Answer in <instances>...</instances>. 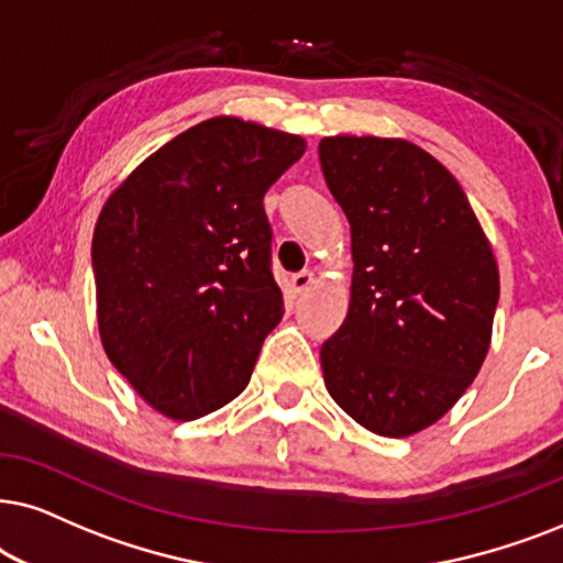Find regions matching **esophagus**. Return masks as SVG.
Here are the masks:
<instances>
[{"instance_id": "esophagus-1", "label": "esophagus", "mask_w": 563, "mask_h": 563, "mask_svg": "<svg viewBox=\"0 0 563 563\" xmlns=\"http://www.w3.org/2000/svg\"><path fill=\"white\" fill-rule=\"evenodd\" d=\"M313 283V273H309V269H303V273H296L294 277H290V286H294L296 294H303V290H309Z\"/></svg>"}]
</instances>
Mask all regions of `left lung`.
Listing matches in <instances>:
<instances>
[{
    "mask_svg": "<svg viewBox=\"0 0 563 563\" xmlns=\"http://www.w3.org/2000/svg\"><path fill=\"white\" fill-rule=\"evenodd\" d=\"M352 234V296L321 344L332 399L384 438L438 422L489 350L499 273L455 177L399 139H321Z\"/></svg>",
    "mask_w": 563,
    "mask_h": 563,
    "instance_id": "left-lung-1",
    "label": "left lung"
}]
</instances>
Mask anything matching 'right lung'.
<instances>
[{"mask_svg": "<svg viewBox=\"0 0 563 563\" xmlns=\"http://www.w3.org/2000/svg\"><path fill=\"white\" fill-rule=\"evenodd\" d=\"M303 152L290 133L211 118L104 203L92 239L102 347L162 415H211L250 384L286 313L262 198Z\"/></svg>", "mask_w": 563, "mask_h": 563, "instance_id": "right-lung-1", "label": "right lung"}]
</instances>
